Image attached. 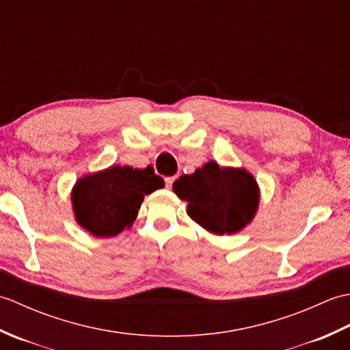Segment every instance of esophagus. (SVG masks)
<instances>
[{"instance_id":"1","label":"esophagus","mask_w":350,"mask_h":350,"mask_svg":"<svg viewBox=\"0 0 350 350\" xmlns=\"http://www.w3.org/2000/svg\"><path fill=\"white\" fill-rule=\"evenodd\" d=\"M174 179H176L174 176L165 177V187H167V188H171V187H173V182H174Z\"/></svg>"}]
</instances>
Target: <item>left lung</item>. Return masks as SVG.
Returning <instances> with one entry per match:
<instances>
[{
  "mask_svg": "<svg viewBox=\"0 0 350 350\" xmlns=\"http://www.w3.org/2000/svg\"><path fill=\"white\" fill-rule=\"evenodd\" d=\"M176 196L188 202V215L213 234H233L250 224L257 212L260 189L243 168L207 162L196 173L173 183Z\"/></svg>",
  "mask_w": 350,
  "mask_h": 350,
  "instance_id": "1",
  "label": "left lung"
}]
</instances>
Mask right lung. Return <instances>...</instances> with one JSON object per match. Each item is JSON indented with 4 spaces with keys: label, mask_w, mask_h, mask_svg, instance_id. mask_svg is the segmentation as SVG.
<instances>
[{
    "label": "right lung",
    "mask_w": 350,
    "mask_h": 350,
    "mask_svg": "<svg viewBox=\"0 0 350 350\" xmlns=\"http://www.w3.org/2000/svg\"><path fill=\"white\" fill-rule=\"evenodd\" d=\"M153 167L144 170L111 165L81 177L72 189L78 224L98 237H113L135 221L144 196L163 188Z\"/></svg>",
    "instance_id": "add662e5"
}]
</instances>
